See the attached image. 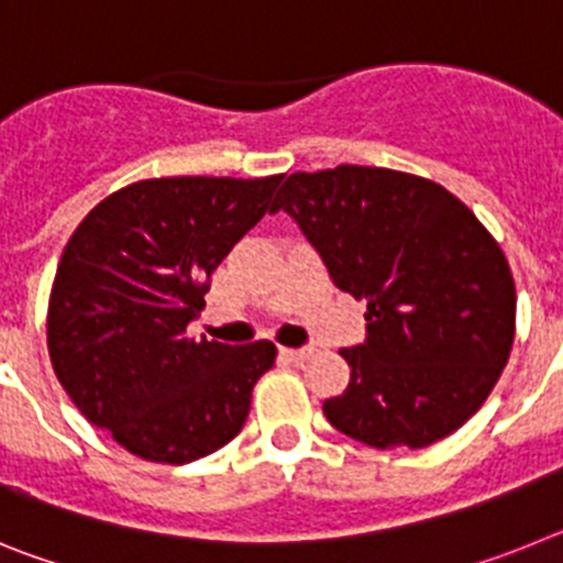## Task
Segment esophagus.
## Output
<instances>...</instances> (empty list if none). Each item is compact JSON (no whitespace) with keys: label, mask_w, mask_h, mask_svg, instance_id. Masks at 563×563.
Wrapping results in <instances>:
<instances>
[{"label":"esophagus","mask_w":563,"mask_h":563,"mask_svg":"<svg viewBox=\"0 0 563 563\" xmlns=\"http://www.w3.org/2000/svg\"><path fill=\"white\" fill-rule=\"evenodd\" d=\"M282 355H285L287 361L301 363V361H307V357L312 355V350H310V346H301V350H282Z\"/></svg>","instance_id":"34e87169"}]
</instances>
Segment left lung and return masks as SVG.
I'll list each match as a JSON object with an SVG mask.
<instances>
[{"label":"left lung","instance_id":"obj_1","mask_svg":"<svg viewBox=\"0 0 563 563\" xmlns=\"http://www.w3.org/2000/svg\"><path fill=\"white\" fill-rule=\"evenodd\" d=\"M271 211L290 213L338 290L366 301V341L341 350L350 386L327 420L372 449H426L471 420L516 335L514 273L474 211L375 166L290 174Z\"/></svg>","mask_w":563,"mask_h":563}]
</instances>
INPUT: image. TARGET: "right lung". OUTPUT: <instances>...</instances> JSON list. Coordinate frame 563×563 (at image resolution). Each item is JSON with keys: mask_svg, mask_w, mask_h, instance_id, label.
I'll return each mask as SVG.
<instances>
[{"mask_svg": "<svg viewBox=\"0 0 563 563\" xmlns=\"http://www.w3.org/2000/svg\"><path fill=\"white\" fill-rule=\"evenodd\" d=\"M278 183L282 174L132 183L69 236L49 290V361L78 411L129 454L183 465L245 426L276 346L194 341L186 327Z\"/></svg>", "mask_w": 563, "mask_h": 563, "instance_id": "1", "label": "right lung"}]
</instances>
